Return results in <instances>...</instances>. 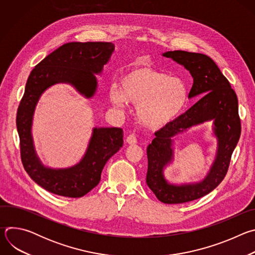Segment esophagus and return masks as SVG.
<instances>
[{
    "instance_id": "esophagus-1",
    "label": "esophagus",
    "mask_w": 255,
    "mask_h": 255,
    "mask_svg": "<svg viewBox=\"0 0 255 255\" xmlns=\"http://www.w3.org/2000/svg\"><path fill=\"white\" fill-rule=\"evenodd\" d=\"M126 141H127V143H129V144H136V143H137L136 135H135V134H130V135L126 138Z\"/></svg>"
}]
</instances>
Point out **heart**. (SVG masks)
I'll use <instances>...</instances> for the list:
<instances>
[{"label": "heart", "mask_w": 255, "mask_h": 255, "mask_svg": "<svg viewBox=\"0 0 255 255\" xmlns=\"http://www.w3.org/2000/svg\"><path fill=\"white\" fill-rule=\"evenodd\" d=\"M109 96L116 107H125L127 102L136 105L139 120L155 129L171 122L183 110L188 89L179 78L148 66H137L123 76L121 88L110 87Z\"/></svg>", "instance_id": "1"}]
</instances>
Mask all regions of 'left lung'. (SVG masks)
<instances>
[{"mask_svg": "<svg viewBox=\"0 0 255 255\" xmlns=\"http://www.w3.org/2000/svg\"><path fill=\"white\" fill-rule=\"evenodd\" d=\"M163 56L172 58L191 72L194 84L189 98L204 95L189 110L156 131L155 138L147 147V186L160 202L183 204L206 196L224 179L241 133L238 100L228 80L209 56L184 50L167 51ZM211 120L214 121L218 150L210 172L198 184H168L162 171L172 159L171 137L194 125Z\"/></svg>", "mask_w": 255, "mask_h": 255, "instance_id": "1", "label": "left lung"}]
</instances>
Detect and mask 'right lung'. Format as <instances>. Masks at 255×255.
Listing matches in <instances>:
<instances>
[{
  "label": "right lung",
  "instance_id": "obj_1",
  "mask_svg": "<svg viewBox=\"0 0 255 255\" xmlns=\"http://www.w3.org/2000/svg\"><path fill=\"white\" fill-rule=\"evenodd\" d=\"M111 42H69L63 44L36 65L27 80L17 111L23 166L36 184L46 191L68 198H81L101 179L106 162L123 145L121 128H95L88 150L80 163L65 169L44 167L34 151L31 125L34 109L41 94L57 83H68L87 98L94 96L104 64L114 51Z\"/></svg>",
  "mask_w": 255,
  "mask_h": 255
}]
</instances>
